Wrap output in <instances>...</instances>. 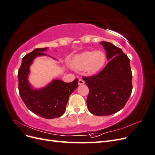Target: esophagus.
<instances>
[{"instance_id": "1", "label": "esophagus", "mask_w": 155, "mask_h": 155, "mask_svg": "<svg viewBox=\"0 0 155 155\" xmlns=\"http://www.w3.org/2000/svg\"><path fill=\"white\" fill-rule=\"evenodd\" d=\"M78 83H79V85H84V84H85V81H84L82 79H79Z\"/></svg>"}]
</instances>
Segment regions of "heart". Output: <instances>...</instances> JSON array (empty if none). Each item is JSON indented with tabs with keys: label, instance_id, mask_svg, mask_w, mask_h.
Listing matches in <instances>:
<instances>
[{
	"label": "heart",
	"instance_id": "b5f03b06",
	"mask_svg": "<svg viewBox=\"0 0 155 155\" xmlns=\"http://www.w3.org/2000/svg\"><path fill=\"white\" fill-rule=\"evenodd\" d=\"M107 61L105 54L101 50L85 51L73 58L71 65L76 70L85 69L87 74L94 75L104 67Z\"/></svg>",
	"mask_w": 155,
	"mask_h": 155
}]
</instances>
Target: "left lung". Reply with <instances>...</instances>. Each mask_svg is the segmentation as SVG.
<instances>
[{
	"mask_svg": "<svg viewBox=\"0 0 155 155\" xmlns=\"http://www.w3.org/2000/svg\"><path fill=\"white\" fill-rule=\"evenodd\" d=\"M110 60L96 76L83 77L89 88L87 107L92 114L108 116L120 110L132 92V73L130 60L121 50L109 42L100 43Z\"/></svg>",
	"mask_w": 155,
	"mask_h": 155,
	"instance_id": "8db88e82",
	"label": "left lung"
}]
</instances>
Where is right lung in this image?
I'll return each mask as SVG.
<instances>
[{
  "instance_id": "obj_1",
  "label": "right lung",
  "mask_w": 155,
  "mask_h": 155,
  "mask_svg": "<svg viewBox=\"0 0 155 155\" xmlns=\"http://www.w3.org/2000/svg\"><path fill=\"white\" fill-rule=\"evenodd\" d=\"M48 48H36L22 58L18 72V91L28 109L42 118L53 119L64 114L69 96L78 87V79L71 83L53 79L44 87H33L28 81V76L34 59L39 56H48L55 59L45 53Z\"/></svg>"
}]
</instances>
